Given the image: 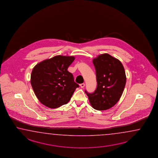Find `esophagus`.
<instances>
[{"mask_svg": "<svg viewBox=\"0 0 158 158\" xmlns=\"http://www.w3.org/2000/svg\"><path fill=\"white\" fill-rule=\"evenodd\" d=\"M80 86H81V88H84L85 86V83H81V84L80 85Z\"/></svg>", "mask_w": 158, "mask_h": 158, "instance_id": "34e87169", "label": "esophagus"}]
</instances>
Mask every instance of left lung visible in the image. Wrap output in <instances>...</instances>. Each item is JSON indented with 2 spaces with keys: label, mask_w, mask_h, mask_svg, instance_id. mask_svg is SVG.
Returning <instances> with one entry per match:
<instances>
[{
  "label": "left lung",
  "mask_w": 158,
  "mask_h": 158,
  "mask_svg": "<svg viewBox=\"0 0 158 158\" xmlns=\"http://www.w3.org/2000/svg\"><path fill=\"white\" fill-rule=\"evenodd\" d=\"M96 70L97 88L93 93H85L94 109L106 110L119 100L125 87L126 76L120 60L108 54L93 59Z\"/></svg>",
  "instance_id": "1"
}]
</instances>
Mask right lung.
Segmentation results:
<instances>
[{"label": "right lung", "mask_w": 158, "mask_h": 158, "mask_svg": "<svg viewBox=\"0 0 158 158\" xmlns=\"http://www.w3.org/2000/svg\"><path fill=\"white\" fill-rule=\"evenodd\" d=\"M75 60L73 56L57 55L39 63L31 75V84L41 103L50 108L67 104L79 85L74 81L68 67Z\"/></svg>", "instance_id": "obj_1"}]
</instances>
